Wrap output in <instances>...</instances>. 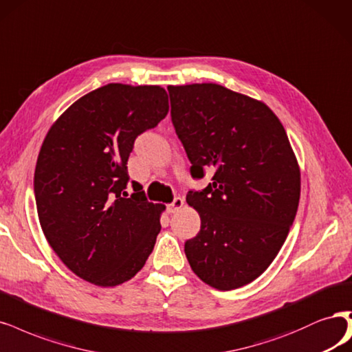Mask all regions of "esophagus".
Here are the masks:
<instances>
[{"instance_id": "1", "label": "esophagus", "mask_w": 352, "mask_h": 352, "mask_svg": "<svg viewBox=\"0 0 352 352\" xmlns=\"http://www.w3.org/2000/svg\"><path fill=\"white\" fill-rule=\"evenodd\" d=\"M184 204H185V202H184V199H182V198H175L172 204L167 205V211L170 212V214L177 212L182 207H184Z\"/></svg>"}]
</instances>
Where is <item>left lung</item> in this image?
I'll return each mask as SVG.
<instances>
[{
    "mask_svg": "<svg viewBox=\"0 0 352 352\" xmlns=\"http://www.w3.org/2000/svg\"><path fill=\"white\" fill-rule=\"evenodd\" d=\"M167 90L192 177L214 170L212 184L186 195L201 217L188 262L217 289L243 287L272 263L297 214L300 168L287 132L265 103L218 84Z\"/></svg>",
    "mask_w": 352,
    "mask_h": 352,
    "instance_id": "left-lung-1",
    "label": "left lung"
}]
</instances>
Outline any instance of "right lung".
Wrapping results in <instances>:
<instances>
[{
  "label": "right lung",
  "mask_w": 352,
  "mask_h": 352,
  "mask_svg": "<svg viewBox=\"0 0 352 352\" xmlns=\"http://www.w3.org/2000/svg\"><path fill=\"white\" fill-rule=\"evenodd\" d=\"M168 112L160 86L111 82L72 103L47 132L34 170L43 234L77 276L99 287L131 280L160 233L163 204L125 192L135 138Z\"/></svg>",
  "instance_id": "add662e5"
}]
</instances>
